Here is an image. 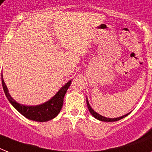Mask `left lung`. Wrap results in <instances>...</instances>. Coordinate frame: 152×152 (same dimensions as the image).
I'll return each instance as SVG.
<instances>
[{"label":"left lung","mask_w":152,"mask_h":152,"mask_svg":"<svg viewBox=\"0 0 152 152\" xmlns=\"http://www.w3.org/2000/svg\"><path fill=\"white\" fill-rule=\"evenodd\" d=\"M87 105H88V110H89V111H90V113H91V115H92L94 118H96V119H98V120H99V121H107V122H110V121H117L121 120V119H122V118H125V117H126V116L129 114V113H127V114H125V115L122 116V117H120V118H105V117H102V115H100V114H99V113H96L95 110H93V109L91 107L90 104H89V102H88V99H87Z\"/></svg>","instance_id":"1"}]
</instances>
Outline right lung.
<instances>
[{"mask_svg":"<svg viewBox=\"0 0 152 152\" xmlns=\"http://www.w3.org/2000/svg\"><path fill=\"white\" fill-rule=\"evenodd\" d=\"M1 80H2V86H3L4 91L5 93L6 97L8 98V101L14 106V108L20 112L25 118H28L30 120L35 121H48L55 117H57V114L60 113L63 106L64 97L66 93L68 88L71 84L72 81H69L64 86H63L59 91L48 102L39 105V106H23L13 99L11 97L8 91V88L6 87L5 83L4 82L2 73H1Z\"/></svg>","mask_w":152,"mask_h":152,"instance_id":"1","label":"right lung"}]
</instances>
